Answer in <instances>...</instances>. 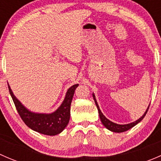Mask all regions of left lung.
Masks as SVG:
<instances>
[{
  "mask_svg": "<svg viewBox=\"0 0 161 161\" xmlns=\"http://www.w3.org/2000/svg\"><path fill=\"white\" fill-rule=\"evenodd\" d=\"M92 97H93L94 101H95L96 105H97V109H98L99 115H100V120H101V122L103 123V125H104L105 127L108 129V130L114 131V132H124V131H128L129 129H130L132 127H134L135 125H136L138 123L140 122V121L143 119V118L145 117V115L147 114V111H148L149 107H150V105H149L148 108H147V110L146 111L145 113H144V114L142 115L140 118H139V119L136 120V121H134V122L129 123V124H127V125H118V124H116V123L112 122V121H110V120H108V118H107L106 117H105L104 115L102 114V112H101V111H100V108H99L98 103H97V100H96L95 96H94L93 93H92Z\"/></svg>",
  "mask_w": 161,
  "mask_h": 161,
  "instance_id": "left-lung-1",
  "label": "left lung"
}]
</instances>
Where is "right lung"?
<instances>
[{
    "instance_id": "right-lung-1",
    "label": "right lung",
    "mask_w": 161,
    "mask_h": 161,
    "mask_svg": "<svg viewBox=\"0 0 161 161\" xmlns=\"http://www.w3.org/2000/svg\"><path fill=\"white\" fill-rule=\"evenodd\" d=\"M78 86L79 84L73 85L68 90L61 106L51 114H39L29 111L14 97L9 85L8 90L18 113L29 128L41 134L55 136L61 133L69 124L70 119L71 103L75 90Z\"/></svg>"
}]
</instances>
